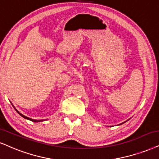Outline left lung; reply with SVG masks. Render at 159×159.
<instances>
[{
	"label": "left lung",
	"instance_id": "left-lung-1",
	"mask_svg": "<svg viewBox=\"0 0 159 159\" xmlns=\"http://www.w3.org/2000/svg\"><path fill=\"white\" fill-rule=\"evenodd\" d=\"M124 122H122V123H124ZM122 123H121V124H120V125H122Z\"/></svg>",
	"mask_w": 159,
	"mask_h": 159
}]
</instances>
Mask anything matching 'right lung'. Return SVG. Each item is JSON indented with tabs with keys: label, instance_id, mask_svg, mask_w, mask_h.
I'll use <instances>...</instances> for the list:
<instances>
[{
	"label": "right lung",
	"instance_id": "add662e5",
	"mask_svg": "<svg viewBox=\"0 0 159 159\" xmlns=\"http://www.w3.org/2000/svg\"><path fill=\"white\" fill-rule=\"evenodd\" d=\"M13 106V105H12ZM13 107H14V108H15V111L17 112L18 114H20V115L21 116H23V118H25V119H26V120H31V121H32V122H43V121H44V120H34V119H31V118H29V117H28V116H25V115H23V114H21L20 112L19 111H17V109H16V108L15 107V106H13Z\"/></svg>",
	"mask_w": 159,
	"mask_h": 159
}]
</instances>
